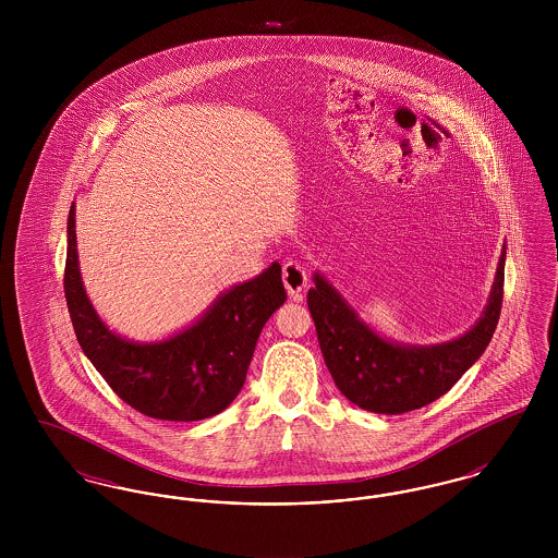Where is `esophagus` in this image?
Here are the masks:
<instances>
[{"mask_svg":"<svg viewBox=\"0 0 558 558\" xmlns=\"http://www.w3.org/2000/svg\"><path fill=\"white\" fill-rule=\"evenodd\" d=\"M282 280H284V287L292 299L301 301V292L305 291V287H307V271L294 262H287L282 266Z\"/></svg>","mask_w":558,"mask_h":558,"instance_id":"34e87169","label":"esophagus"}]
</instances>
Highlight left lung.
<instances>
[{
    "mask_svg": "<svg viewBox=\"0 0 558 558\" xmlns=\"http://www.w3.org/2000/svg\"><path fill=\"white\" fill-rule=\"evenodd\" d=\"M506 244L481 318L460 337L435 345H405L380 337L322 274H314L307 307L324 362L349 401L376 414H403L441 398L469 371L498 326L505 294Z\"/></svg>",
    "mask_w": 558,
    "mask_h": 558,
    "instance_id": "1",
    "label": "left lung"
}]
</instances>
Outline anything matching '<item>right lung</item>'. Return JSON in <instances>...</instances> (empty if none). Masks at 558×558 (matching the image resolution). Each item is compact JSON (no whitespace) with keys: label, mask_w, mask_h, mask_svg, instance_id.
<instances>
[{"label":"right lung","mask_w":558,"mask_h":558,"mask_svg":"<svg viewBox=\"0 0 558 558\" xmlns=\"http://www.w3.org/2000/svg\"><path fill=\"white\" fill-rule=\"evenodd\" d=\"M64 294L83 353L110 389L133 410L173 423L223 412L239 396L257 339L269 316L287 301L282 267L274 262L242 284L221 292L184 330L153 343L110 330L81 280L75 203L66 226Z\"/></svg>","instance_id":"obj_1"}]
</instances>
